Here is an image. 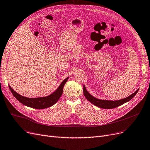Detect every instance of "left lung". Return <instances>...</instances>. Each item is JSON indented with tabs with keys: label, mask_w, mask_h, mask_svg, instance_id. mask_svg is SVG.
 Instances as JSON below:
<instances>
[{
	"label": "left lung",
	"mask_w": 150,
	"mask_h": 150,
	"mask_svg": "<svg viewBox=\"0 0 150 150\" xmlns=\"http://www.w3.org/2000/svg\"><path fill=\"white\" fill-rule=\"evenodd\" d=\"M139 89H138L136 91H135L129 97H127L123 99H121L119 100H101V99L97 98L96 97H93L92 95H91V94L88 92V91L86 90L84 85L83 86V93L86 98L88 101H89L93 105H96V106H98V108L109 109H113V108H117L129 101L136 95V93H137Z\"/></svg>",
	"instance_id": "obj_1"
}]
</instances>
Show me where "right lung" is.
I'll return each instance as SVG.
<instances>
[{"mask_svg":"<svg viewBox=\"0 0 150 150\" xmlns=\"http://www.w3.org/2000/svg\"><path fill=\"white\" fill-rule=\"evenodd\" d=\"M69 77L62 81V82L58 86V88L55 90L50 95L38 98H28L23 97L16 91H14L11 86L9 85V88L13 93L14 97L23 105L30 108H35L38 109H42L49 108L54 105L58 101L63 92V88L65 83L67 82Z\"/></svg>","mask_w":150,"mask_h":150,"instance_id":"obj_1","label":"right lung"}]
</instances>
